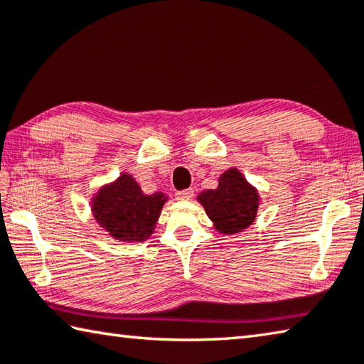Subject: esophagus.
I'll return each mask as SVG.
<instances>
[{
	"label": "esophagus",
	"mask_w": 364,
	"mask_h": 364,
	"mask_svg": "<svg viewBox=\"0 0 364 364\" xmlns=\"http://www.w3.org/2000/svg\"><path fill=\"white\" fill-rule=\"evenodd\" d=\"M194 197V191L193 189H184L176 193V199L178 200H191Z\"/></svg>",
	"instance_id": "esophagus-1"
}]
</instances>
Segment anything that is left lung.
<instances>
[{
    "instance_id": "obj_1",
    "label": "left lung",
    "mask_w": 364,
    "mask_h": 364,
    "mask_svg": "<svg viewBox=\"0 0 364 364\" xmlns=\"http://www.w3.org/2000/svg\"><path fill=\"white\" fill-rule=\"evenodd\" d=\"M197 202L218 232L232 235L243 232L255 223L261 196L239 168L230 167L218 178V188L202 191Z\"/></svg>"
}]
</instances>
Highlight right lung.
I'll list each match as a JSON object with an SVG mask.
<instances>
[{
    "mask_svg": "<svg viewBox=\"0 0 364 364\" xmlns=\"http://www.w3.org/2000/svg\"><path fill=\"white\" fill-rule=\"evenodd\" d=\"M168 196L144 194L130 173H121L114 181L98 188L90 200V211L111 239L122 243L148 240Z\"/></svg>",
    "mask_w": 364,
    "mask_h": 364,
    "instance_id": "obj_1",
    "label": "right lung"
}]
</instances>
